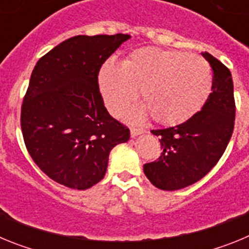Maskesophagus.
Instances as JSON below:
<instances>
[{"label":"esophagus","instance_id":"1","mask_svg":"<svg viewBox=\"0 0 249 249\" xmlns=\"http://www.w3.org/2000/svg\"><path fill=\"white\" fill-rule=\"evenodd\" d=\"M144 129L143 128H140V127H132L131 128V136L132 137H137L138 135H142L144 133Z\"/></svg>","mask_w":249,"mask_h":249}]
</instances>
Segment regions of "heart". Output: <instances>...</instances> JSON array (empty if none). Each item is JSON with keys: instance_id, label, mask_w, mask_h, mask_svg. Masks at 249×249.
I'll use <instances>...</instances> for the list:
<instances>
[{"instance_id": "obj_1", "label": "heart", "mask_w": 249, "mask_h": 249, "mask_svg": "<svg viewBox=\"0 0 249 249\" xmlns=\"http://www.w3.org/2000/svg\"><path fill=\"white\" fill-rule=\"evenodd\" d=\"M98 86L113 116L124 113L140 91L143 106L138 117L149 114L158 124L177 126L203 108L212 93L213 74L201 56L144 47L133 51L122 65L103 63Z\"/></svg>"}]
</instances>
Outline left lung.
Here are the masks:
<instances>
[{"instance_id": "1", "label": "left lung", "mask_w": 249, "mask_h": 249, "mask_svg": "<svg viewBox=\"0 0 249 249\" xmlns=\"http://www.w3.org/2000/svg\"><path fill=\"white\" fill-rule=\"evenodd\" d=\"M213 71V89L203 108L187 122L156 129L163 149L143 172L160 190L176 191L196 183L215 166L232 137L236 116L232 74L221 61L202 53Z\"/></svg>"}]
</instances>
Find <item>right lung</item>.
<instances>
[{"label": "right lung", "mask_w": 249, "mask_h": 249, "mask_svg": "<svg viewBox=\"0 0 249 249\" xmlns=\"http://www.w3.org/2000/svg\"><path fill=\"white\" fill-rule=\"evenodd\" d=\"M129 37H71L35 66L22 103V135L35 163L57 183L73 190L94 186L105 177L111 149L129 140L98 87L102 65Z\"/></svg>", "instance_id": "right-lung-1"}]
</instances>
